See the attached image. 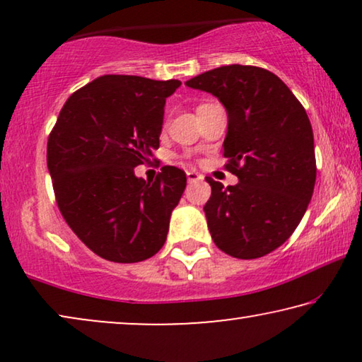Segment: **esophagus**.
<instances>
[{
  "label": "esophagus",
  "mask_w": 362,
  "mask_h": 362,
  "mask_svg": "<svg viewBox=\"0 0 362 362\" xmlns=\"http://www.w3.org/2000/svg\"><path fill=\"white\" fill-rule=\"evenodd\" d=\"M186 176H187V181H189V182L202 180V176L199 175V173H196V171H187V173H186Z\"/></svg>",
  "instance_id": "esophagus-1"
}]
</instances>
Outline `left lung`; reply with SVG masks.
<instances>
[{
	"label": "left lung",
	"mask_w": 362,
	"mask_h": 362,
	"mask_svg": "<svg viewBox=\"0 0 362 362\" xmlns=\"http://www.w3.org/2000/svg\"><path fill=\"white\" fill-rule=\"evenodd\" d=\"M216 95L229 127L224 168L239 177L224 187L207 176L204 212L214 244L235 259H259L284 244L298 227L313 196V130L303 105L267 69L222 66L186 82Z\"/></svg>",
	"instance_id": "left-lung-1"
}]
</instances>
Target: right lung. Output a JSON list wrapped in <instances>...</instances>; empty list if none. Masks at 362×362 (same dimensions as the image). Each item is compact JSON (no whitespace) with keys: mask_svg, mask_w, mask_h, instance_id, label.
Here are the masks:
<instances>
[{"mask_svg":"<svg viewBox=\"0 0 362 362\" xmlns=\"http://www.w3.org/2000/svg\"><path fill=\"white\" fill-rule=\"evenodd\" d=\"M180 81L102 76L64 103L47 140L59 211L102 259L135 264L165 244L186 173L163 166L153 182L135 168L160 148L166 97Z\"/></svg>","mask_w":362,"mask_h":362,"instance_id":"obj_1","label":"right lung"}]
</instances>
